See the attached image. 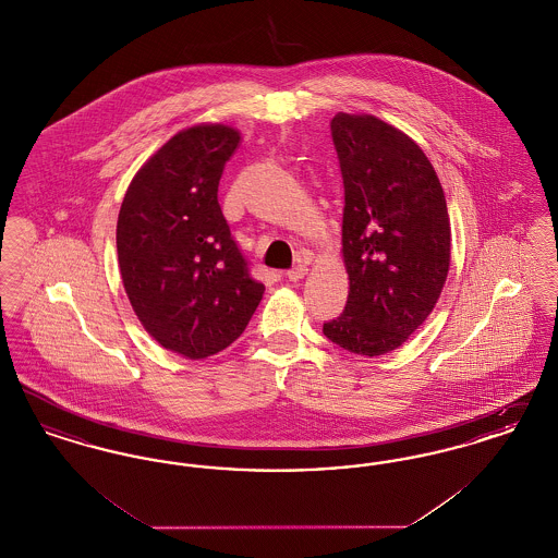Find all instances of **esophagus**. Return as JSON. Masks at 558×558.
Returning <instances> with one entry per match:
<instances>
[{"label":"esophagus","mask_w":558,"mask_h":558,"mask_svg":"<svg viewBox=\"0 0 558 558\" xmlns=\"http://www.w3.org/2000/svg\"><path fill=\"white\" fill-rule=\"evenodd\" d=\"M305 274H307V267L303 266V264H296V266L291 267V269L287 271V278H289L291 282H296V280H301Z\"/></svg>","instance_id":"esophagus-1"}]
</instances>
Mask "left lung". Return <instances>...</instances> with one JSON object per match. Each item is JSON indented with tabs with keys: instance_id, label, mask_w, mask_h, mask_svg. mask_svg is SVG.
I'll return each mask as SVG.
<instances>
[{
	"instance_id": "left-lung-1",
	"label": "left lung",
	"mask_w": 558,
	"mask_h": 558,
	"mask_svg": "<svg viewBox=\"0 0 558 558\" xmlns=\"http://www.w3.org/2000/svg\"><path fill=\"white\" fill-rule=\"evenodd\" d=\"M330 133L345 187L349 296L324 324L335 345L385 355L433 312L450 269V217L421 146L372 114L339 112Z\"/></svg>"
}]
</instances>
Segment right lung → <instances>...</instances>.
Segmentation results:
<instances>
[{"instance_id": "1", "label": "right lung", "mask_w": 558, "mask_h": 558, "mask_svg": "<svg viewBox=\"0 0 558 558\" xmlns=\"http://www.w3.org/2000/svg\"><path fill=\"white\" fill-rule=\"evenodd\" d=\"M239 142L228 125L175 133L135 173L119 211L117 253L133 312L155 341L190 360L232 345L266 291L217 201Z\"/></svg>"}]
</instances>
